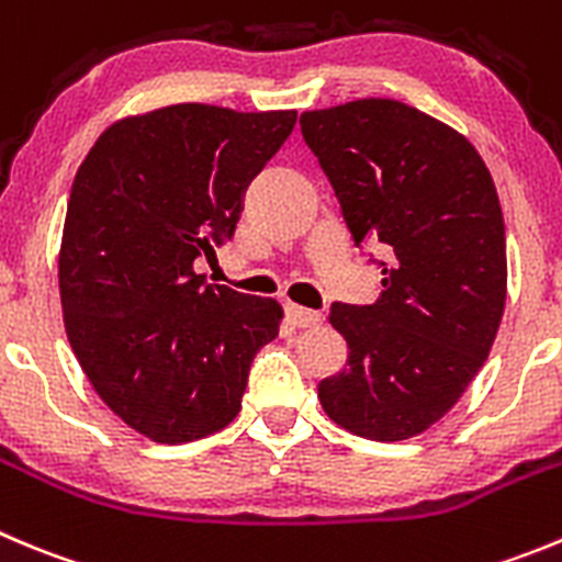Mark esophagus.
I'll return each mask as SVG.
<instances>
[{
	"label": "esophagus",
	"instance_id": "obj_1",
	"mask_svg": "<svg viewBox=\"0 0 562 562\" xmlns=\"http://www.w3.org/2000/svg\"><path fill=\"white\" fill-rule=\"evenodd\" d=\"M285 313H288V322L299 329L318 327V324L324 322V316L318 311H307V307H299V305H285Z\"/></svg>",
	"mask_w": 562,
	"mask_h": 562
}]
</instances>
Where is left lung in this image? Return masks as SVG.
<instances>
[{"label":"left lung","instance_id":"8db88e82","mask_svg":"<svg viewBox=\"0 0 562 562\" xmlns=\"http://www.w3.org/2000/svg\"><path fill=\"white\" fill-rule=\"evenodd\" d=\"M358 246H382L374 305L329 307L346 369L318 382L324 413L371 440L443 418L485 363L507 296L505 218L480 151L396 99L299 119Z\"/></svg>","mask_w":562,"mask_h":562}]
</instances>
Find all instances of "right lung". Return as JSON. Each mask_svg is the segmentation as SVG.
I'll use <instances>...</instances> for the list:
<instances>
[{"label": "right lung", "mask_w": 562, "mask_h": 562, "mask_svg": "<svg viewBox=\"0 0 562 562\" xmlns=\"http://www.w3.org/2000/svg\"><path fill=\"white\" fill-rule=\"evenodd\" d=\"M296 110L171 104L104 130L71 186L60 244L68 344L104 405L157 443H188L240 411L274 299L207 285L199 257L235 235L249 182Z\"/></svg>", "instance_id": "obj_1"}]
</instances>
